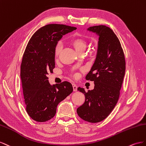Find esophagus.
Wrapping results in <instances>:
<instances>
[{"instance_id":"esophagus-1","label":"esophagus","mask_w":146,"mask_h":146,"mask_svg":"<svg viewBox=\"0 0 146 146\" xmlns=\"http://www.w3.org/2000/svg\"><path fill=\"white\" fill-rule=\"evenodd\" d=\"M72 85H73V91H74V92H76V91H77V88H78L77 86H76L75 84H72Z\"/></svg>"}]
</instances>
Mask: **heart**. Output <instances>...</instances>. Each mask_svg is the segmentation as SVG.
Segmentation results:
<instances>
[{
    "label": "heart",
    "mask_w": 146,
    "mask_h": 146,
    "mask_svg": "<svg viewBox=\"0 0 146 146\" xmlns=\"http://www.w3.org/2000/svg\"><path fill=\"white\" fill-rule=\"evenodd\" d=\"M70 43L72 46L75 51L79 53L80 52H84L87 46V41L82 38L78 36H74L70 40ZM62 45L60 43H58L54 48V55L56 57L59 56L61 52Z\"/></svg>",
    "instance_id": "obj_1"
}]
</instances>
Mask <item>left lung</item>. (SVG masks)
Masks as SVG:
<instances>
[{"label": "left lung", "instance_id": "left-lung-1", "mask_svg": "<svg viewBox=\"0 0 146 146\" xmlns=\"http://www.w3.org/2000/svg\"><path fill=\"white\" fill-rule=\"evenodd\" d=\"M98 36L96 58L86 79L94 82V89L86 92L85 102L77 109L86 121L97 123L106 119L117 103L125 72V60L117 36L106 26H95L87 29Z\"/></svg>", "mask_w": 146, "mask_h": 146}]
</instances>
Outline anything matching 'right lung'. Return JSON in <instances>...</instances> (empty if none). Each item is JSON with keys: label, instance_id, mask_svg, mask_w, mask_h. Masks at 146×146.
Returning a JSON list of instances; mask_svg holds the SVG:
<instances>
[{"label": "right lung", "instance_id": "add662e5", "mask_svg": "<svg viewBox=\"0 0 146 146\" xmlns=\"http://www.w3.org/2000/svg\"><path fill=\"white\" fill-rule=\"evenodd\" d=\"M76 29L64 24H48L38 29L27 45L21 65V79L27 112L36 122L53 118L58 104L73 90L67 81L51 85L47 75L55 68L54 48L58 41Z\"/></svg>", "mask_w": 146, "mask_h": 146}]
</instances>
